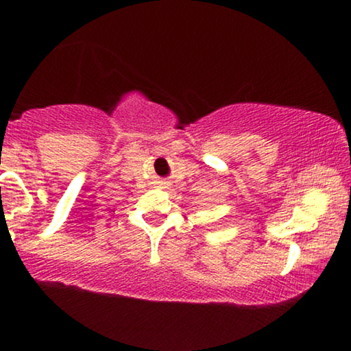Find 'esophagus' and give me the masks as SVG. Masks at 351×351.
Masks as SVG:
<instances>
[{
    "mask_svg": "<svg viewBox=\"0 0 351 351\" xmlns=\"http://www.w3.org/2000/svg\"><path fill=\"white\" fill-rule=\"evenodd\" d=\"M162 185H165V189H167V186H169V182H162Z\"/></svg>",
    "mask_w": 351,
    "mask_h": 351,
    "instance_id": "34e87169",
    "label": "esophagus"
}]
</instances>
